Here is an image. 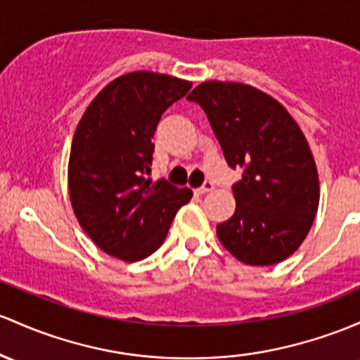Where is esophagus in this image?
Instances as JSON below:
<instances>
[{"mask_svg": "<svg viewBox=\"0 0 360 360\" xmlns=\"http://www.w3.org/2000/svg\"><path fill=\"white\" fill-rule=\"evenodd\" d=\"M213 188H215V186H213V183H212V181H205V183L201 184V186H200L198 189H196V191H198L200 195H203V193H208V191H212Z\"/></svg>", "mask_w": 360, "mask_h": 360, "instance_id": "esophagus-1", "label": "esophagus"}]
</instances>
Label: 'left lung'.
Segmentation results:
<instances>
[{"mask_svg":"<svg viewBox=\"0 0 360 360\" xmlns=\"http://www.w3.org/2000/svg\"><path fill=\"white\" fill-rule=\"evenodd\" d=\"M207 114L231 169L236 212L217 225L225 250L239 262H283L306 239L319 201L318 171L297 122L262 90L205 82L188 96Z\"/></svg>","mask_w":360,"mask_h":360,"instance_id":"1","label":"left lung"}]
</instances>
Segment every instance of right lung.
I'll return each instance as SVG.
<instances>
[{
  "label": "right lung",
  "mask_w": 360,
  "mask_h": 360,
  "mask_svg": "<svg viewBox=\"0 0 360 360\" xmlns=\"http://www.w3.org/2000/svg\"><path fill=\"white\" fill-rule=\"evenodd\" d=\"M191 82L133 71L90 102L71 143V207L89 238L122 262H140L165 240L193 191L165 179L152 183V138L162 114Z\"/></svg>",
  "instance_id": "1"
}]
</instances>
